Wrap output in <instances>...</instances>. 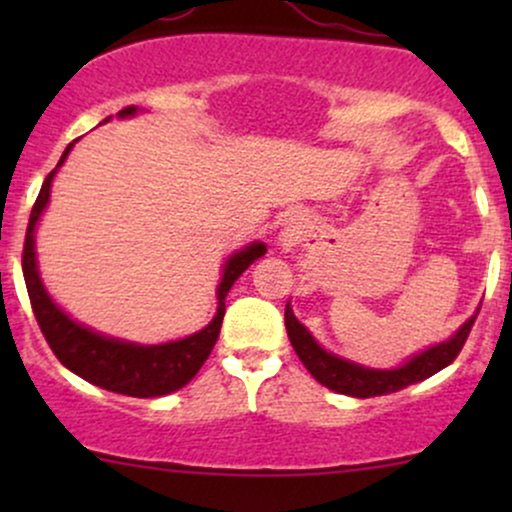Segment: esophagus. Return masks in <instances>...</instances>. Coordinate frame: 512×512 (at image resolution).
<instances>
[{"instance_id": "1", "label": "esophagus", "mask_w": 512, "mask_h": 512, "mask_svg": "<svg viewBox=\"0 0 512 512\" xmlns=\"http://www.w3.org/2000/svg\"><path fill=\"white\" fill-rule=\"evenodd\" d=\"M293 231H296V226H293V221H289L286 223V228H284V238H293Z\"/></svg>"}]
</instances>
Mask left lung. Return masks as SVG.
Wrapping results in <instances>:
<instances>
[{"mask_svg":"<svg viewBox=\"0 0 512 512\" xmlns=\"http://www.w3.org/2000/svg\"><path fill=\"white\" fill-rule=\"evenodd\" d=\"M477 315L479 310L469 317V320L464 322L460 330L452 334L450 339L428 346V349L419 351V354L409 356L402 366H395V368H366L361 366V363H354L349 361V358H342L332 354V351L322 349V346L317 344V339L310 334L308 327L298 322V317L293 315L289 303H286L284 322H286V332H289L293 351H296L298 358L303 361V366L308 368V373L313 375L317 383L330 387L332 392H339V395L368 399V397H380V395H390V392L404 390V387L421 383V380L436 375L438 370L450 366V363L457 358V354L462 351L464 342H467Z\"/></svg>","mask_w":512,"mask_h":512,"instance_id":"obj_1","label":"left lung"}]
</instances>
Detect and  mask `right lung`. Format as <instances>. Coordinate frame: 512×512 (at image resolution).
I'll return each mask as SVG.
<instances>
[{
	"instance_id": "obj_1",
	"label": "right lung",
	"mask_w": 512,
	"mask_h": 512,
	"mask_svg": "<svg viewBox=\"0 0 512 512\" xmlns=\"http://www.w3.org/2000/svg\"><path fill=\"white\" fill-rule=\"evenodd\" d=\"M139 113L137 105L120 110L117 117H134ZM110 120V117H108ZM103 120V122H108ZM74 144L64 149V154L57 163V168L45 178L40 195L35 199L31 219L26 228V245H23V279H26L28 298H31L35 320H38L40 330L48 339L50 349L55 356L67 366L72 373L84 378L86 383L103 387V390L117 392V395L127 397H163L170 392L180 390L190 383L204 366L211 349H214L216 339H219L223 313H226V296L236 279L252 262L260 260L267 252V245L255 240V243L245 245L243 250L233 252L223 264V274L219 286H216V315L204 330L185 339H175L166 344H137L125 342V339L108 337L91 327L81 325L74 317H69L64 310L52 301V296L45 289L43 279H40L38 255H35V228H38L40 216L50 202L52 180H55L57 170L67 161L69 151Z\"/></svg>"
}]
</instances>
